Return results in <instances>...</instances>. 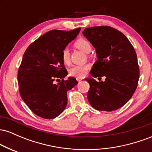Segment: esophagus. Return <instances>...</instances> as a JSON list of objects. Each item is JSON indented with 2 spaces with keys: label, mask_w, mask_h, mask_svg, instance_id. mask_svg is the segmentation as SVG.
Wrapping results in <instances>:
<instances>
[{
  "label": "esophagus",
  "mask_w": 152,
  "mask_h": 152,
  "mask_svg": "<svg viewBox=\"0 0 152 152\" xmlns=\"http://www.w3.org/2000/svg\"><path fill=\"white\" fill-rule=\"evenodd\" d=\"M76 80H77L78 82H81V78H76Z\"/></svg>",
  "instance_id": "34e87169"
}]
</instances>
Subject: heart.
Returning a JSON list of instances; mask_svg holds the SVG:
<instances>
[{
	"instance_id": "b5f03b06",
	"label": "heart",
	"mask_w": 152,
	"mask_h": 152,
	"mask_svg": "<svg viewBox=\"0 0 152 152\" xmlns=\"http://www.w3.org/2000/svg\"><path fill=\"white\" fill-rule=\"evenodd\" d=\"M74 46L78 49L82 50L84 53H89L91 50V44L88 40L85 38H79L74 42ZM61 59L65 64L70 63V52L68 48H64L61 53ZM89 69L88 64L82 65H75L71 68L69 70V74L76 78H83Z\"/></svg>"
}]
</instances>
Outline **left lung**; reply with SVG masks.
<instances>
[{"mask_svg": "<svg viewBox=\"0 0 152 152\" xmlns=\"http://www.w3.org/2000/svg\"><path fill=\"white\" fill-rule=\"evenodd\" d=\"M83 34L95 47L98 58L91 75L94 78H106L104 81L99 82L86 78L90 85L88 102L99 111L119 109L137 89L139 68L135 50L121 31L110 26L86 28Z\"/></svg>", "mask_w": 152, "mask_h": 152, "instance_id": "8db88e82", "label": "left lung"}]
</instances>
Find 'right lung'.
<instances>
[{"instance_id":"1","label":"right lung","mask_w":152,"mask_h":152,"mask_svg":"<svg viewBox=\"0 0 152 152\" xmlns=\"http://www.w3.org/2000/svg\"><path fill=\"white\" fill-rule=\"evenodd\" d=\"M80 30L48 31L31 43L23 54L18 71L19 92L40 117L51 119L61 114L67 104V91L78 83L74 77L64 80L68 72L61 53Z\"/></svg>"}]
</instances>
